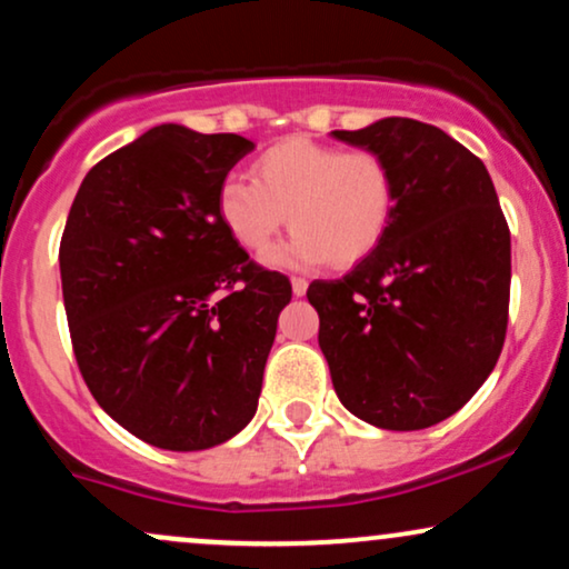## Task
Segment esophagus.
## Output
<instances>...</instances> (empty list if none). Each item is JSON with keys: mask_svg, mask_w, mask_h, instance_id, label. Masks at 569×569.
<instances>
[{"mask_svg": "<svg viewBox=\"0 0 569 569\" xmlns=\"http://www.w3.org/2000/svg\"><path fill=\"white\" fill-rule=\"evenodd\" d=\"M291 291H293V297H305L307 280L305 278H291Z\"/></svg>", "mask_w": 569, "mask_h": 569, "instance_id": "34e87169", "label": "esophagus"}]
</instances>
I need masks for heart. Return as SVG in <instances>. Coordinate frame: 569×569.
<instances>
[{"mask_svg":"<svg viewBox=\"0 0 569 569\" xmlns=\"http://www.w3.org/2000/svg\"><path fill=\"white\" fill-rule=\"evenodd\" d=\"M219 219L248 253H264L286 224L293 238L270 257L280 267L367 259L388 234L396 184L388 162L369 149H348L291 136L251 162V181L227 179Z\"/></svg>","mask_w":569,"mask_h":569,"instance_id":"obj_1","label":"heart"}]
</instances>
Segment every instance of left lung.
<instances>
[{
    "label": "left lung",
    "instance_id": "8db88e82",
    "mask_svg": "<svg viewBox=\"0 0 569 569\" xmlns=\"http://www.w3.org/2000/svg\"><path fill=\"white\" fill-rule=\"evenodd\" d=\"M388 162L396 213L345 278L312 280L331 382L385 430H422L471 401L498 363L511 297V232L485 162L441 128L385 117L331 130Z\"/></svg>",
    "mask_w": 569,
    "mask_h": 569
}]
</instances>
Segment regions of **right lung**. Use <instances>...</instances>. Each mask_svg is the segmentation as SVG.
Segmentation results:
<instances>
[{
    "label": "right lung",
    "mask_w": 569,
    "mask_h": 569,
    "mask_svg": "<svg viewBox=\"0 0 569 569\" xmlns=\"http://www.w3.org/2000/svg\"><path fill=\"white\" fill-rule=\"evenodd\" d=\"M253 141L158 126L82 179L61 238L77 367L136 439L198 452L257 415L291 283L219 219V189Z\"/></svg>",
    "instance_id": "obj_1"
}]
</instances>
